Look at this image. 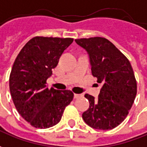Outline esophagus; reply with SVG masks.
I'll return each instance as SVG.
<instances>
[{
    "instance_id": "34e87169",
    "label": "esophagus",
    "mask_w": 147,
    "mask_h": 147,
    "mask_svg": "<svg viewBox=\"0 0 147 147\" xmlns=\"http://www.w3.org/2000/svg\"><path fill=\"white\" fill-rule=\"evenodd\" d=\"M81 96H82L81 94H74V98H80Z\"/></svg>"
}]
</instances>
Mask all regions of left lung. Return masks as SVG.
Here are the masks:
<instances>
[{"instance_id": "1", "label": "left lung", "mask_w": 147, "mask_h": 147, "mask_svg": "<svg viewBox=\"0 0 147 147\" xmlns=\"http://www.w3.org/2000/svg\"><path fill=\"white\" fill-rule=\"evenodd\" d=\"M89 53L92 75L102 84L97 101L86 94L89 108L82 118L90 127L108 130L127 117L137 94V80L129 59L104 37L76 39Z\"/></svg>"}]
</instances>
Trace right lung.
Returning <instances> with one entry per match:
<instances>
[{"instance_id":"obj_1","label":"right lung","mask_w":147,"mask_h":147,"mask_svg":"<svg viewBox=\"0 0 147 147\" xmlns=\"http://www.w3.org/2000/svg\"><path fill=\"white\" fill-rule=\"evenodd\" d=\"M73 38L35 36L18 54L9 75V90L19 115L35 128L47 129L60 121L71 103V90L47 88V79Z\"/></svg>"}]
</instances>
